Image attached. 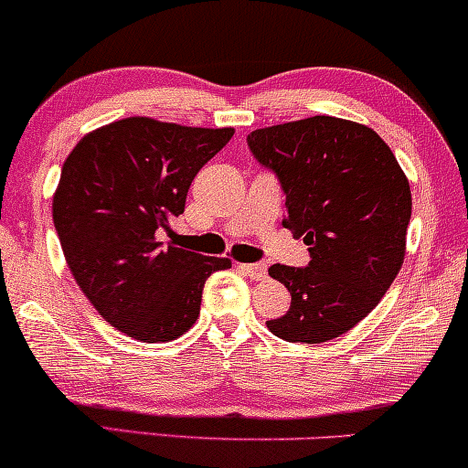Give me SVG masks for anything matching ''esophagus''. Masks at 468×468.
<instances>
[{"mask_svg":"<svg viewBox=\"0 0 468 468\" xmlns=\"http://www.w3.org/2000/svg\"><path fill=\"white\" fill-rule=\"evenodd\" d=\"M241 268L246 271V275L250 279H255V282H264L268 277V266L266 264H241Z\"/></svg>","mask_w":468,"mask_h":468,"instance_id":"34e87169","label":"esophagus"}]
</instances>
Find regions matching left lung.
I'll list each match as a JSON object with an SVG mask.
<instances>
[{"instance_id": "left-lung-1", "label": "left lung", "mask_w": 468, "mask_h": 468, "mask_svg": "<svg viewBox=\"0 0 468 468\" xmlns=\"http://www.w3.org/2000/svg\"><path fill=\"white\" fill-rule=\"evenodd\" d=\"M249 147L282 182L283 227L310 246L305 268H268L292 297L268 330L292 343L346 335L378 305L405 260V171L372 127L336 116L261 127L249 133Z\"/></svg>"}]
</instances>
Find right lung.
Returning a JSON list of instances; mask_svg holds the SVG:
<instances>
[{
  "instance_id": "1",
  "label": "right lung",
  "mask_w": 468,
  "mask_h": 468,
  "mask_svg": "<svg viewBox=\"0 0 468 468\" xmlns=\"http://www.w3.org/2000/svg\"><path fill=\"white\" fill-rule=\"evenodd\" d=\"M233 127H186L130 116L85 133L63 163L52 219L68 268L110 325L144 343L174 341L200 316L204 282L230 268L163 246L197 171Z\"/></svg>"
}]
</instances>
